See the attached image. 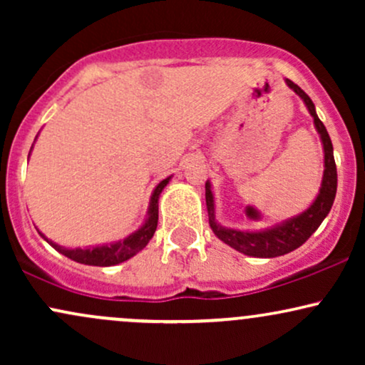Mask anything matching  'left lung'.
<instances>
[{"instance_id":"8db88e82","label":"left lung","mask_w":365,"mask_h":365,"mask_svg":"<svg viewBox=\"0 0 365 365\" xmlns=\"http://www.w3.org/2000/svg\"><path fill=\"white\" fill-rule=\"evenodd\" d=\"M284 82L302 99L307 111L311 113L314 127L319 133L322 153H324V171H322L321 187L312 202L309 204V207H305L299 215L287 217V220L279 221V223L266 226V228L261 230L230 228V226H223L216 220V204L215 194H212V185L209 180L206 182V206L209 226H211L212 233L221 242H225L226 245L238 250V252L250 255V257H278V255H284L292 252V250L299 249L319 228L324 217L329 215L331 206L334 202V195H336V165H334L333 144H331L328 130H326L319 116H317L312 99L297 83L288 81V78H284Z\"/></svg>"}]
</instances>
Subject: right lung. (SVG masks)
<instances>
[{
  "label": "right lung",
  "mask_w": 365,
  "mask_h": 365,
  "mask_svg": "<svg viewBox=\"0 0 365 365\" xmlns=\"http://www.w3.org/2000/svg\"><path fill=\"white\" fill-rule=\"evenodd\" d=\"M29 156H31V154H29ZM171 177H173V175H171ZM171 177L161 180V182L158 183L156 188L153 190V194H150L148 215H145L144 221H142V225L135 230V232L130 233V235L125 237L123 240L110 242V244H103V245L75 247V249H72V247H63L60 244H56V242H53L51 238L46 237L39 228H37V233H39V235L43 237L54 250H58V252L65 255V257L72 259L75 262L87 264V266H115V264L128 261L130 257L139 254L140 250L149 244V240L153 238L154 232H156L158 200H159V195H161V192L165 190V187L170 183Z\"/></svg>",
  "instance_id": "obj_1"
}]
</instances>
